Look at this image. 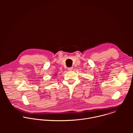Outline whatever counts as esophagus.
<instances>
[{
    "instance_id": "34e87169",
    "label": "esophagus",
    "mask_w": 133,
    "mask_h": 133,
    "mask_svg": "<svg viewBox=\"0 0 133 133\" xmlns=\"http://www.w3.org/2000/svg\"><path fill=\"white\" fill-rule=\"evenodd\" d=\"M73 69V68L72 67H69V68H68V70H69V71H71V70H72Z\"/></svg>"
}]
</instances>
